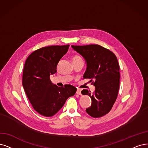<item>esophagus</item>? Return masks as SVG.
I'll return each instance as SVG.
<instances>
[{
	"instance_id": "34e87169",
	"label": "esophagus",
	"mask_w": 148,
	"mask_h": 148,
	"mask_svg": "<svg viewBox=\"0 0 148 148\" xmlns=\"http://www.w3.org/2000/svg\"><path fill=\"white\" fill-rule=\"evenodd\" d=\"M76 93H77V95H81V90L80 89H77V91H76Z\"/></svg>"
}]
</instances>
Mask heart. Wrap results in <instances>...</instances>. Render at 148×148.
<instances>
[{"instance_id":"heart-1","label":"heart","mask_w":148,"mask_h":148,"mask_svg":"<svg viewBox=\"0 0 148 148\" xmlns=\"http://www.w3.org/2000/svg\"><path fill=\"white\" fill-rule=\"evenodd\" d=\"M77 59H82L80 57H79V56H73L72 60H77Z\"/></svg>"}]
</instances>
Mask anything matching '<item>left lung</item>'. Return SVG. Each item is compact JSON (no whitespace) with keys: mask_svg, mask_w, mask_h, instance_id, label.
I'll use <instances>...</instances> for the list:
<instances>
[{"mask_svg":"<svg viewBox=\"0 0 148 148\" xmlns=\"http://www.w3.org/2000/svg\"><path fill=\"white\" fill-rule=\"evenodd\" d=\"M71 47L86 61L84 79H90L95 86L92 93L87 90L82 91V95L91 99V106L86 112L93 118L101 117L111 110L118 94L120 73L117 58L108 49L97 45Z\"/></svg>","mask_w":148,"mask_h":148,"instance_id":"left-lung-1","label":"left lung"}]
</instances>
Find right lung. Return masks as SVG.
Here are the masks:
<instances>
[{"label": "right lung", "mask_w": 148, "mask_h": 148, "mask_svg": "<svg viewBox=\"0 0 148 148\" xmlns=\"http://www.w3.org/2000/svg\"><path fill=\"white\" fill-rule=\"evenodd\" d=\"M69 47H42L32 52L25 61L23 75L24 89L32 107L42 116L49 117L56 114L68 98L77 91L73 85L59 87L50 80V75L56 73L57 64Z\"/></svg>", "instance_id": "obj_1"}]
</instances>
